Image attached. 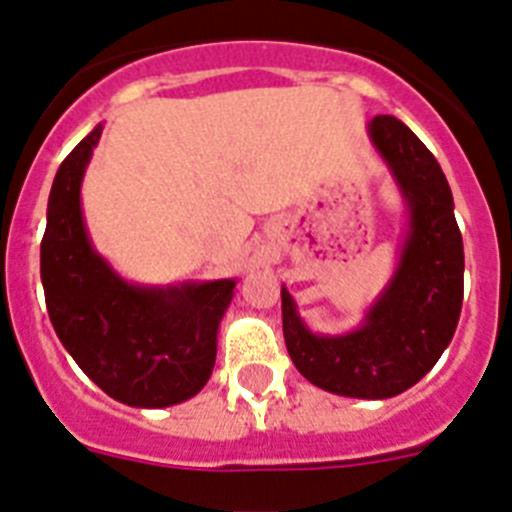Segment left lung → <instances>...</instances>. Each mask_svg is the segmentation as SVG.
I'll return each mask as SVG.
<instances>
[{
    "label": "left lung",
    "instance_id": "8db88e82",
    "mask_svg": "<svg viewBox=\"0 0 512 512\" xmlns=\"http://www.w3.org/2000/svg\"><path fill=\"white\" fill-rule=\"evenodd\" d=\"M370 140L388 163L405 204L408 234L388 288L349 334H313L288 290L283 336L293 365L316 388L382 400L416 385L449 347L464 298V247L441 165L400 119L380 114Z\"/></svg>",
    "mask_w": 512,
    "mask_h": 512
}]
</instances>
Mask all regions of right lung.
Here are the masks:
<instances>
[{"instance_id": "obj_1", "label": "right lung", "mask_w": 512, "mask_h": 512, "mask_svg": "<svg viewBox=\"0 0 512 512\" xmlns=\"http://www.w3.org/2000/svg\"><path fill=\"white\" fill-rule=\"evenodd\" d=\"M101 124L55 173L40 278L50 321L76 365L107 395L135 408H165L193 398L216 362V331L234 280L132 285L91 247L81 214V181Z\"/></svg>"}]
</instances>
